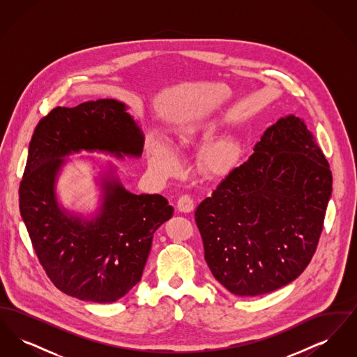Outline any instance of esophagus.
Wrapping results in <instances>:
<instances>
[{
	"instance_id": "34e87169",
	"label": "esophagus",
	"mask_w": 357,
	"mask_h": 357,
	"mask_svg": "<svg viewBox=\"0 0 357 357\" xmlns=\"http://www.w3.org/2000/svg\"><path fill=\"white\" fill-rule=\"evenodd\" d=\"M178 210L182 213H190L194 208V199L190 195H182L178 199Z\"/></svg>"
}]
</instances>
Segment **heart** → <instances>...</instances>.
Instances as JSON below:
<instances>
[{
  "mask_svg": "<svg viewBox=\"0 0 357 357\" xmlns=\"http://www.w3.org/2000/svg\"><path fill=\"white\" fill-rule=\"evenodd\" d=\"M214 126L211 123L186 126L179 132V144L188 146L195 140H202L213 134ZM239 159V147L231 139H222L214 142L204 150L202 163L204 170L213 175H226L233 170ZM149 160L153 170L160 175H172L179 167V159L167 144L151 140L149 144Z\"/></svg>",
  "mask_w": 357,
  "mask_h": 357,
  "instance_id": "b5f03b06",
  "label": "heart"
}]
</instances>
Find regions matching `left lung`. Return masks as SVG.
I'll return each mask as SVG.
<instances>
[{"label":"left lung","mask_w":357,"mask_h":357,"mask_svg":"<svg viewBox=\"0 0 357 357\" xmlns=\"http://www.w3.org/2000/svg\"><path fill=\"white\" fill-rule=\"evenodd\" d=\"M331 194L332 171L305 123L281 118L197 207L215 280L237 296L296 280L316 253Z\"/></svg>","instance_id":"left-lung-1"}]
</instances>
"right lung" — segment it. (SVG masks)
Masks as SVG:
<instances>
[{
	"label": "right lung",
	"mask_w": 357,
	"mask_h": 357,
	"mask_svg": "<svg viewBox=\"0 0 357 357\" xmlns=\"http://www.w3.org/2000/svg\"><path fill=\"white\" fill-rule=\"evenodd\" d=\"M80 150L140 156L143 135L118 100L53 108L37 123L29 143L20 213L56 288L83 301L114 303L140 281L153 233L174 208L159 194L135 195L109 182L96 221L69 218L57 206L53 186L61 158Z\"/></svg>",
	"instance_id": "right-lung-1"
}]
</instances>
